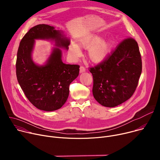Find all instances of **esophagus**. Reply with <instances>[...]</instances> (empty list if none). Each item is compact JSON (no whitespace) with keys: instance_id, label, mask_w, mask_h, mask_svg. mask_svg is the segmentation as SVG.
Returning a JSON list of instances; mask_svg holds the SVG:
<instances>
[{"instance_id":"esophagus-1","label":"esophagus","mask_w":160,"mask_h":160,"mask_svg":"<svg viewBox=\"0 0 160 160\" xmlns=\"http://www.w3.org/2000/svg\"><path fill=\"white\" fill-rule=\"evenodd\" d=\"M85 71H86V70H85V67H83L82 66H81L80 67V73H83V72H85Z\"/></svg>"}]
</instances>
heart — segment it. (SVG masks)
<instances>
[{
	"label": "heart",
	"mask_w": 160,
	"mask_h": 160,
	"mask_svg": "<svg viewBox=\"0 0 160 160\" xmlns=\"http://www.w3.org/2000/svg\"><path fill=\"white\" fill-rule=\"evenodd\" d=\"M81 46L84 49H88V56L91 61L99 62L106 57L110 49L109 43L98 35H92L82 40L80 42ZM71 52L75 56L78 55L79 50L75 45L70 48Z\"/></svg>",
	"instance_id": "1"
}]
</instances>
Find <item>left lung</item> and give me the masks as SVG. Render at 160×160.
Masks as SVG:
<instances>
[{
	"instance_id": "left-lung-1",
	"label": "left lung",
	"mask_w": 160,
	"mask_h": 160,
	"mask_svg": "<svg viewBox=\"0 0 160 160\" xmlns=\"http://www.w3.org/2000/svg\"><path fill=\"white\" fill-rule=\"evenodd\" d=\"M89 71L93 76V96L99 104L112 108L125 102L133 94L142 73L138 42L131 37L124 39Z\"/></svg>"
}]
</instances>
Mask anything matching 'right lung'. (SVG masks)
<instances>
[{
	"mask_svg": "<svg viewBox=\"0 0 160 160\" xmlns=\"http://www.w3.org/2000/svg\"><path fill=\"white\" fill-rule=\"evenodd\" d=\"M35 39L54 40L56 46L66 49L70 41L53 27L38 25L22 37L17 53L16 77L26 97L40 110L55 111L67 101L70 84L78 76L80 66L63 63L58 48L53 49L46 64L37 65L32 59Z\"/></svg>",
	"mask_w": 160,
	"mask_h": 160,
	"instance_id": "obj_1",
	"label": "right lung"
}]
</instances>
